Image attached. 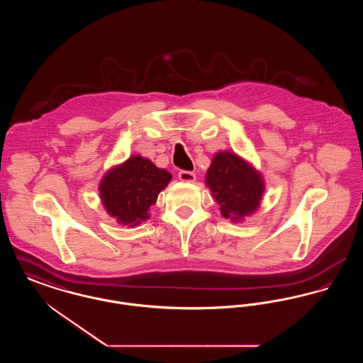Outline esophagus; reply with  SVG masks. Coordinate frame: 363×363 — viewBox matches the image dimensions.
<instances>
[{
	"instance_id": "34e87169",
	"label": "esophagus",
	"mask_w": 363,
	"mask_h": 363,
	"mask_svg": "<svg viewBox=\"0 0 363 363\" xmlns=\"http://www.w3.org/2000/svg\"><path fill=\"white\" fill-rule=\"evenodd\" d=\"M178 178L182 182H194L196 181V174L191 173V172H186V170H181L178 173Z\"/></svg>"
}]
</instances>
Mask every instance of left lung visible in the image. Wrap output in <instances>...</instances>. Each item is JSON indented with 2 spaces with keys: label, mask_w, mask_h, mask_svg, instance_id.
Listing matches in <instances>:
<instances>
[{
  "label": "left lung",
  "mask_w": 363,
  "mask_h": 363,
  "mask_svg": "<svg viewBox=\"0 0 363 363\" xmlns=\"http://www.w3.org/2000/svg\"><path fill=\"white\" fill-rule=\"evenodd\" d=\"M220 213L234 223L242 222L259 209L265 182L253 164L231 151H219L212 157L206 175Z\"/></svg>",
  "instance_id": "left-lung-1"
}]
</instances>
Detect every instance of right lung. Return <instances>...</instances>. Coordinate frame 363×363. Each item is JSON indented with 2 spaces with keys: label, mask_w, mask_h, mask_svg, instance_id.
Instances as JSON below:
<instances>
[{
  "label": "right lung",
  "mask_w": 363,
  "mask_h": 363,
  "mask_svg": "<svg viewBox=\"0 0 363 363\" xmlns=\"http://www.w3.org/2000/svg\"><path fill=\"white\" fill-rule=\"evenodd\" d=\"M172 181V174L140 155L111 167L99 184L106 212L118 225L135 227L150 219V208Z\"/></svg>",
  "instance_id": "right-lung-1"
}]
</instances>
